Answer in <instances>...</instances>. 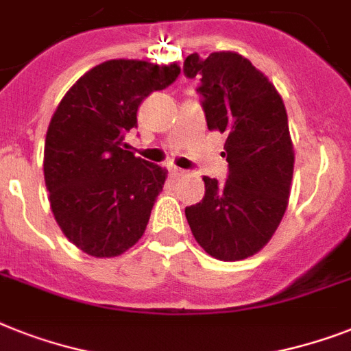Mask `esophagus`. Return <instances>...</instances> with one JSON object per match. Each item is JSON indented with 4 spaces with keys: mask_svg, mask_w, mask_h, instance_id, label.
I'll use <instances>...</instances> for the list:
<instances>
[{
    "mask_svg": "<svg viewBox=\"0 0 351 351\" xmlns=\"http://www.w3.org/2000/svg\"><path fill=\"white\" fill-rule=\"evenodd\" d=\"M169 175L173 176V178H180V176L185 175V171L178 169V167H169Z\"/></svg>",
    "mask_w": 351,
    "mask_h": 351,
    "instance_id": "1",
    "label": "esophagus"
}]
</instances>
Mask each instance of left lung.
<instances>
[{
	"mask_svg": "<svg viewBox=\"0 0 351 351\" xmlns=\"http://www.w3.org/2000/svg\"><path fill=\"white\" fill-rule=\"evenodd\" d=\"M184 73L200 79L207 128L227 136L229 162L225 184L204 176V198L185 207V218L207 254L240 261L269 243L289 205L294 146L287 110L274 84L240 53H191Z\"/></svg>",
	"mask_w": 351,
	"mask_h": 351,
	"instance_id": "left-lung-1",
	"label": "left lung"
}]
</instances>
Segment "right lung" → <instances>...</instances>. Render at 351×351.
<instances>
[{
	"instance_id": "1",
	"label": "right lung",
	"mask_w": 351,
	"mask_h": 351,
	"mask_svg": "<svg viewBox=\"0 0 351 351\" xmlns=\"http://www.w3.org/2000/svg\"><path fill=\"white\" fill-rule=\"evenodd\" d=\"M180 75L111 59L86 72L59 102L45 141V184L62 234L95 258H115L141 240L167 171L128 151L126 133L149 93Z\"/></svg>"
}]
</instances>
